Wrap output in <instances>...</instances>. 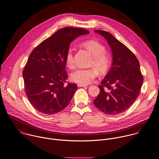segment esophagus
I'll list each match as a JSON object with an SVG mask.
<instances>
[{
    "instance_id": "esophagus-1",
    "label": "esophagus",
    "mask_w": 159,
    "mask_h": 159,
    "mask_svg": "<svg viewBox=\"0 0 159 159\" xmlns=\"http://www.w3.org/2000/svg\"><path fill=\"white\" fill-rule=\"evenodd\" d=\"M77 86L79 87H86L87 86V85H84V84H77Z\"/></svg>"
}]
</instances>
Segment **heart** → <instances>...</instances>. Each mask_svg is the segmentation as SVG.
I'll return each mask as SVG.
<instances>
[{
  "instance_id": "heart-1",
  "label": "heart",
  "mask_w": 159,
  "mask_h": 159,
  "mask_svg": "<svg viewBox=\"0 0 159 159\" xmlns=\"http://www.w3.org/2000/svg\"><path fill=\"white\" fill-rule=\"evenodd\" d=\"M82 44L93 55L91 66H94L100 73H104L107 71L110 67L111 61L110 57L105 54V47L95 40L85 41ZM66 62L70 69H73L75 67L73 49H69L67 51L66 56ZM96 69L94 67L78 69L72 74L71 79L76 83L87 85L91 83L97 77L98 72L97 69Z\"/></svg>"
}]
</instances>
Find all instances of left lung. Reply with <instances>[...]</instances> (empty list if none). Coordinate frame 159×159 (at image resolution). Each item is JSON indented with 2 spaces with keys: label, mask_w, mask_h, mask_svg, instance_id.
<instances>
[{
  "label": "left lung",
  "mask_w": 159,
  "mask_h": 159,
  "mask_svg": "<svg viewBox=\"0 0 159 159\" xmlns=\"http://www.w3.org/2000/svg\"><path fill=\"white\" fill-rule=\"evenodd\" d=\"M107 41L111 49L112 64L98 85L100 93L95 106L108 115L121 113L131 107L138 97L143 82L140 64L135 55L110 33L95 30Z\"/></svg>",
  "instance_id": "8db88e82"
}]
</instances>
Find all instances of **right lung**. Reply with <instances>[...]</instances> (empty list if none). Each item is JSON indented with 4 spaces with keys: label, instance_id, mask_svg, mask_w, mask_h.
Returning a JSON list of instances; mask_svg holds the SVG:
<instances>
[{
    "label": "right lung",
    "instance_id": "obj_1",
    "mask_svg": "<svg viewBox=\"0 0 159 159\" xmlns=\"http://www.w3.org/2000/svg\"><path fill=\"white\" fill-rule=\"evenodd\" d=\"M89 33L83 28H63L31 52L23 71L24 85L29 102L40 113L54 115L70 103L77 86L66 84V53L74 39Z\"/></svg>",
    "mask_w": 159,
    "mask_h": 159
}]
</instances>
